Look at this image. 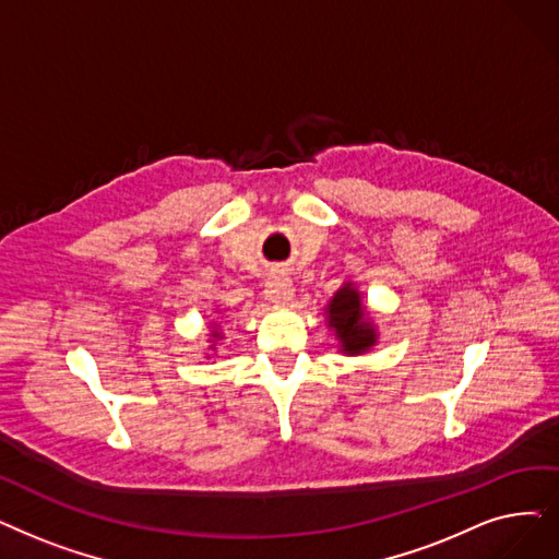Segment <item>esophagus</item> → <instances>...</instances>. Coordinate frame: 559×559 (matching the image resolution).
Here are the masks:
<instances>
[{
  "label": "esophagus",
  "mask_w": 559,
  "mask_h": 559,
  "mask_svg": "<svg viewBox=\"0 0 559 559\" xmlns=\"http://www.w3.org/2000/svg\"><path fill=\"white\" fill-rule=\"evenodd\" d=\"M295 295L293 281H289L285 274H274L264 285V297L272 304H287Z\"/></svg>",
  "instance_id": "34e87169"
}]
</instances>
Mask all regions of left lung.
I'll return each mask as SVG.
<instances>
[{
    "label": "left lung",
    "instance_id": "left-lung-1",
    "mask_svg": "<svg viewBox=\"0 0 559 559\" xmlns=\"http://www.w3.org/2000/svg\"><path fill=\"white\" fill-rule=\"evenodd\" d=\"M326 326L337 340V349L345 356L368 354L379 343V331L356 283L345 281L343 287L324 306Z\"/></svg>",
    "mask_w": 559,
    "mask_h": 559
}]
</instances>
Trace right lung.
<instances>
[{"label": "right lung", "mask_w": 559, "mask_h": 559, "mask_svg": "<svg viewBox=\"0 0 559 559\" xmlns=\"http://www.w3.org/2000/svg\"><path fill=\"white\" fill-rule=\"evenodd\" d=\"M214 312H219V310H214ZM216 326H219V322H212V324L207 326V329H212V331H210V340H207V343H210L207 349H210V352H216V343H219V340L224 337V333H222L219 329H216ZM207 358H210V356H207Z\"/></svg>", "instance_id": "obj_1"}]
</instances>
